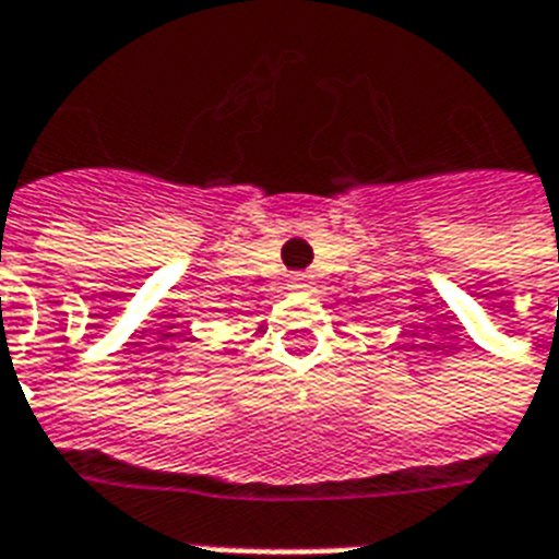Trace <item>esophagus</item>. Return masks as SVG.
Segmentation results:
<instances>
[{
	"label": "esophagus",
	"mask_w": 559,
	"mask_h": 559,
	"mask_svg": "<svg viewBox=\"0 0 559 559\" xmlns=\"http://www.w3.org/2000/svg\"><path fill=\"white\" fill-rule=\"evenodd\" d=\"M312 288L314 285L309 283L306 276H295V280H292V285H288V292H292V295H309Z\"/></svg>",
	"instance_id": "1"
}]
</instances>
